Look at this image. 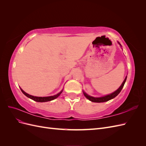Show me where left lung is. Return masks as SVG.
<instances>
[{"label":"left lung","mask_w":146,"mask_h":146,"mask_svg":"<svg viewBox=\"0 0 146 146\" xmlns=\"http://www.w3.org/2000/svg\"><path fill=\"white\" fill-rule=\"evenodd\" d=\"M117 42L119 43V45H120L121 46H122L120 43H119V42ZM126 80H127V77L125 78L124 80H123V82H122V85H121V86L119 87L116 91L113 92V93L110 94H108V95H107V96H103V97H100V98H94V97L90 96H89V95H88V94L86 93V92H84V91L83 92V94H84V96H85L88 100H90L91 101V102H93L100 103V102H107V101H108V100H111V99L114 98H115V97H116V96L119 94V92H120L121 91V90H122V89L123 88V86H124V84H125V83Z\"/></svg>","instance_id":"obj_1"}]
</instances>
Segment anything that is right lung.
<instances>
[{
  "label": "right lung",
  "instance_id": "right-lung-1",
  "mask_svg": "<svg viewBox=\"0 0 146 146\" xmlns=\"http://www.w3.org/2000/svg\"><path fill=\"white\" fill-rule=\"evenodd\" d=\"M20 89L21 90V91L23 92V93L27 97V98L33 100L34 101H36L38 102H48V101H50L52 100H54L55 99L57 98L61 94V92H63V90H61L59 93H58L56 95L54 96H48V97H36V96H33L32 95H30L27 93H26L25 91H24L23 90L21 89L20 88Z\"/></svg>",
  "mask_w": 146,
  "mask_h": 146
}]
</instances>
